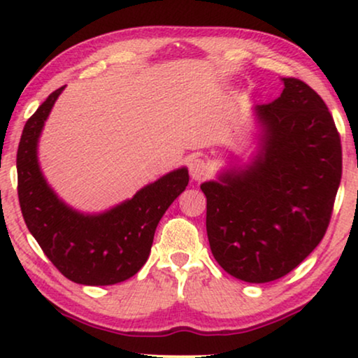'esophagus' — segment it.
<instances>
[{
  "mask_svg": "<svg viewBox=\"0 0 358 358\" xmlns=\"http://www.w3.org/2000/svg\"><path fill=\"white\" fill-rule=\"evenodd\" d=\"M189 173L194 180H202L208 174V164L202 158H192L189 163Z\"/></svg>",
  "mask_w": 358,
  "mask_h": 358,
  "instance_id": "esophagus-1",
  "label": "esophagus"
}]
</instances>
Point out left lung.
Instances as JSON below:
<instances>
[{"instance_id":"1","label":"left lung","mask_w":358,"mask_h":358,"mask_svg":"<svg viewBox=\"0 0 358 358\" xmlns=\"http://www.w3.org/2000/svg\"><path fill=\"white\" fill-rule=\"evenodd\" d=\"M282 81L280 97L254 107L262 130L254 159L200 185L213 257L249 283L277 280L310 256L342 176L341 136L324 101L301 80Z\"/></svg>"}]
</instances>
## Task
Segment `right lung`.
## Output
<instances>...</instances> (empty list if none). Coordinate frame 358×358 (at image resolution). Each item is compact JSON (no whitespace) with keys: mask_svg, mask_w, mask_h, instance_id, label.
<instances>
[{"mask_svg":"<svg viewBox=\"0 0 358 358\" xmlns=\"http://www.w3.org/2000/svg\"><path fill=\"white\" fill-rule=\"evenodd\" d=\"M63 90L53 91L24 125L16 159L19 205L29 231L63 275L81 285H114L143 267L156 227L187 187L189 171H171L107 212L71 208L47 184L37 158L38 136Z\"/></svg>","mask_w":358,"mask_h":358,"instance_id":"right-lung-1","label":"right lung"}]
</instances>
